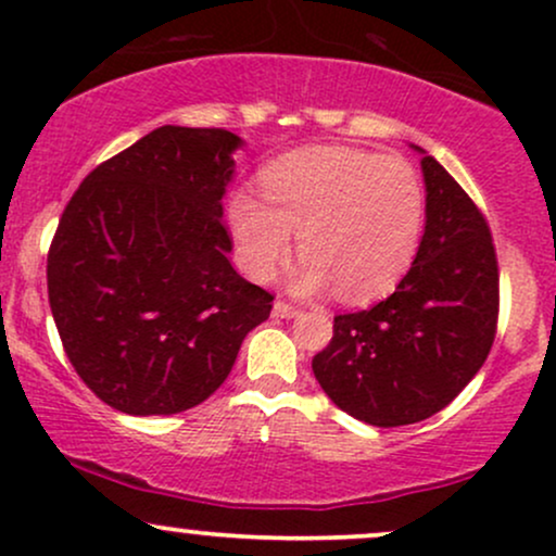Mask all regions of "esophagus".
Returning a JSON list of instances; mask_svg holds the SVG:
<instances>
[{
	"instance_id": "34e87169",
	"label": "esophagus",
	"mask_w": 556,
	"mask_h": 556,
	"mask_svg": "<svg viewBox=\"0 0 556 556\" xmlns=\"http://www.w3.org/2000/svg\"><path fill=\"white\" fill-rule=\"evenodd\" d=\"M298 314L300 311L295 308V305L285 303V300H277V303H274V316L277 318H295Z\"/></svg>"
}]
</instances>
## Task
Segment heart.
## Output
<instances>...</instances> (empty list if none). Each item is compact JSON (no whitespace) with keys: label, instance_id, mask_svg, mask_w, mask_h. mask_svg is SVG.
I'll return each instance as SVG.
<instances>
[{"label":"heart","instance_id":"heart-1","mask_svg":"<svg viewBox=\"0 0 556 556\" xmlns=\"http://www.w3.org/2000/svg\"><path fill=\"white\" fill-rule=\"evenodd\" d=\"M264 198L238 193L229 203L242 269L271 279L300 232L303 261L290 277L298 295L337 287L366 303L405 277L424 232V185L397 156L348 146L295 151L266 167Z\"/></svg>","mask_w":556,"mask_h":556}]
</instances>
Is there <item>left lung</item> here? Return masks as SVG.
Masks as SVG:
<instances>
[{
  "label": "left lung",
  "mask_w": 556,
  "mask_h": 556,
  "mask_svg": "<svg viewBox=\"0 0 556 556\" xmlns=\"http://www.w3.org/2000/svg\"><path fill=\"white\" fill-rule=\"evenodd\" d=\"M426 227L410 271L374 308L334 316L314 358L329 400L363 424L407 426L450 405L481 371L496 334L500 269L483 214L437 159L413 146Z\"/></svg>",
  "instance_id": "obj_1"
}]
</instances>
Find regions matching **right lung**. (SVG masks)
I'll return each instance as SVG.
<instances>
[{"label":"right lung","mask_w":556,"mask_h":556,"mask_svg":"<svg viewBox=\"0 0 556 556\" xmlns=\"http://www.w3.org/2000/svg\"><path fill=\"white\" fill-rule=\"evenodd\" d=\"M242 138L164 125L99 164L49 248V305L78 376L127 416L212 397L271 295L242 279L222 225Z\"/></svg>","instance_id":"add662e5"}]
</instances>
